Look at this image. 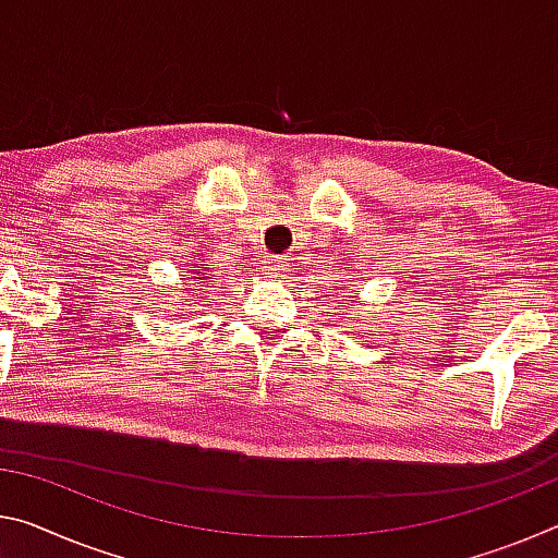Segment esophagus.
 I'll use <instances>...</instances> for the list:
<instances>
[{
  "label": "esophagus",
  "mask_w": 558,
  "mask_h": 558,
  "mask_svg": "<svg viewBox=\"0 0 558 558\" xmlns=\"http://www.w3.org/2000/svg\"><path fill=\"white\" fill-rule=\"evenodd\" d=\"M263 270L272 278H282V276H286V263H282L280 258H272V255H268V258L263 260Z\"/></svg>",
  "instance_id": "1"
}]
</instances>
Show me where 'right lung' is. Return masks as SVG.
<instances>
[{"instance_id":"obj_1","label":"right lung","mask_w":558,"mask_h":558,"mask_svg":"<svg viewBox=\"0 0 558 558\" xmlns=\"http://www.w3.org/2000/svg\"><path fill=\"white\" fill-rule=\"evenodd\" d=\"M198 265H201V263H196V268H198ZM193 278H196L198 282H214V280H210V270H206V272H198V270H196V272H193ZM183 280H185V278H183ZM198 288H201V286H198ZM203 290H206V288H203ZM179 293H191V282H189V280L181 282ZM193 295H196V293H193ZM193 295H179V298L185 300V305H189L191 300H193ZM185 305H183V307H185Z\"/></svg>"}]
</instances>
